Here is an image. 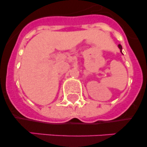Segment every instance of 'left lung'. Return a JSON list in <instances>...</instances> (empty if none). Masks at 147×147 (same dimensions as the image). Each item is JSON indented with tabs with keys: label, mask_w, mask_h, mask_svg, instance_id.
<instances>
[{
	"label": "left lung",
	"mask_w": 147,
	"mask_h": 147,
	"mask_svg": "<svg viewBox=\"0 0 147 147\" xmlns=\"http://www.w3.org/2000/svg\"><path fill=\"white\" fill-rule=\"evenodd\" d=\"M118 47H119V49H120V51H121V54H123V53H122V46H121V45L120 44H119V45H118Z\"/></svg>",
	"instance_id": "obj_1"
}]
</instances>
